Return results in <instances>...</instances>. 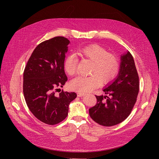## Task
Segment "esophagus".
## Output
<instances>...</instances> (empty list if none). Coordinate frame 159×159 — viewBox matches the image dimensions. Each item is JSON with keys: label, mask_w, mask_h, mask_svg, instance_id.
Instances as JSON below:
<instances>
[{"label": "esophagus", "mask_w": 159, "mask_h": 159, "mask_svg": "<svg viewBox=\"0 0 159 159\" xmlns=\"http://www.w3.org/2000/svg\"><path fill=\"white\" fill-rule=\"evenodd\" d=\"M77 95H78V97H81V96H84L85 95V93H82V92H78V93H77Z\"/></svg>", "instance_id": "obj_1"}]
</instances>
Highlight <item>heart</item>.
<instances>
[{
  "instance_id": "1",
  "label": "heart",
  "mask_w": 159,
  "mask_h": 159,
  "mask_svg": "<svg viewBox=\"0 0 159 159\" xmlns=\"http://www.w3.org/2000/svg\"><path fill=\"white\" fill-rule=\"evenodd\" d=\"M79 54L92 62L89 76H78L70 83L71 89L89 92L102 84H107L117 76L120 70L118 57L111 54L104 48L98 44L85 46L79 51ZM78 60L74 55H69L64 62V69L67 74L74 75L76 73Z\"/></svg>"
}]
</instances>
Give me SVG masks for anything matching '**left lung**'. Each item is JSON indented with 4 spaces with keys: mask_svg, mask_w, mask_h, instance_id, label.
<instances>
[{
    "mask_svg": "<svg viewBox=\"0 0 159 159\" xmlns=\"http://www.w3.org/2000/svg\"><path fill=\"white\" fill-rule=\"evenodd\" d=\"M117 78L103 91L109 95H95L97 103L89 109L90 117L100 125L111 127L126 119L136 103L139 80L133 56L129 52L121 56Z\"/></svg>",
    "mask_w": 159,
    "mask_h": 159,
    "instance_id": "left-lung-1",
    "label": "left lung"
}]
</instances>
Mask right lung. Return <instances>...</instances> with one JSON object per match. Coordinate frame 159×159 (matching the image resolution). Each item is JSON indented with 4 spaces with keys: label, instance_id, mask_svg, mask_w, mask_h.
Segmentation results:
<instances>
[{
    "label": "right lung",
    "instance_id": "add662e5",
    "mask_svg": "<svg viewBox=\"0 0 159 159\" xmlns=\"http://www.w3.org/2000/svg\"><path fill=\"white\" fill-rule=\"evenodd\" d=\"M70 41L56 36L38 44L23 74V93L28 107L40 121L54 125L68 116L69 105L77 95L61 91L68 80L64 62Z\"/></svg>",
    "mask_w": 159,
    "mask_h": 159
}]
</instances>
